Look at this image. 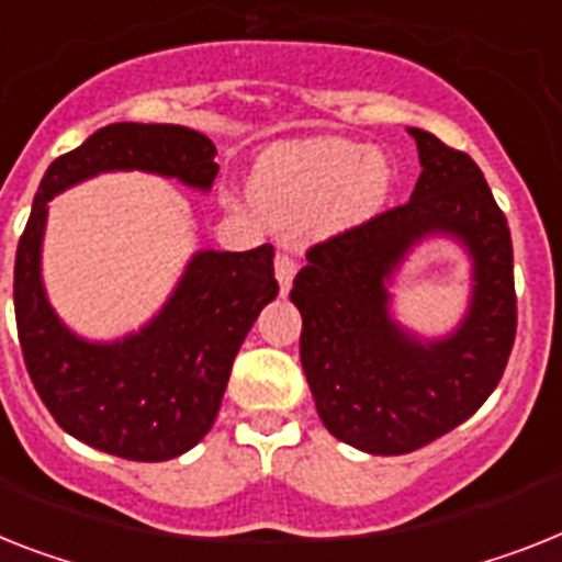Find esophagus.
Here are the masks:
<instances>
[{
  "label": "esophagus",
  "instance_id": "obj_1",
  "mask_svg": "<svg viewBox=\"0 0 562 562\" xmlns=\"http://www.w3.org/2000/svg\"><path fill=\"white\" fill-rule=\"evenodd\" d=\"M295 272H299V261H295L290 252H278L276 255V278H278V284H281V292H290Z\"/></svg>",
  "mask_w": 562,
  "mask_h": 562
}]
</instances>
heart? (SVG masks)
<instances>
[{
    "label": "heart",
    "instance_id": "1",
    "mask_svg": "<svg viewBox=\"0 0 562 562\" xmlns=\"http://www.w3.org/2000/svg\"><path fill=\"white\" fill-rule=\"evenodd\" d=\"M255 194L276 215H301L338 194V217L359 221L382 206L387 166L361 143H284L258 160Z\"/></svg>",
    "mask_w": 562,
    "mask_h": 562
}]
</instances>
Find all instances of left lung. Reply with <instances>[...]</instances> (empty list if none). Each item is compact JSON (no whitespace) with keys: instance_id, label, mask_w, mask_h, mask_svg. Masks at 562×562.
Here are the masks:
<instances>
[{"instance_id":"left-lung-1","label":"left lung","mask_w":562,"mask_h":562,"mask_svg":"<svg viewBox=\"0 0 562 562\" xmlns=\"http://www.w3.org/2000/svg\"><path fill=\"white\" fill-rule=\"evenodd\" d=\"M407 132L422 164L411 201L310 247L290 290L324 428L375 457L416 451L474 416L517 333L512 232L480 166L430 132ZM430 234L467 247L475 286L457 331L419 339L390 315L386 284Z\"/></svg>"}]
</instances>
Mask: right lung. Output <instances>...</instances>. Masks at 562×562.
Wrapping results in <instances>:
<instances>
[{"mask_svg":"<svg viewBox=\"0 0 562 562\" xmlns=\"http://www.w3.org/2000/svg\"><path fill=\"white\" fill-rule=\"evenodd\" d=\"M215 146L187 125L111 123L48 166L16 247L13 307L36 393L65 434L134 462H164L212 428L232 361L278 295L272 244L194 252L164 310L132 336L88 341L59 322L42 286V235L54 194L103 171H151L209 192Z\"/></svg>","mask_w":562,"mask_h":562,"instance_id":"obj_1","label":"right lung"}]
</instances>
